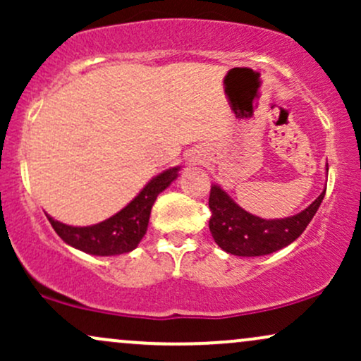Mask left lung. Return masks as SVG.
<instances>
[{
    "mask_svg": "<svg viewBox=\"0 0 361 361\" xmlns=\"http://www.w3.org/2000/svg\"><path fill=\"white\" fill-rule=\"evenodd\" d=\"M327 169V168H326ZM326 188L302 212L285 219H261L239 207L219 185L210 188L209 229L224 251L235 256H264L295 241L316 215Z\"/></svg>",
    "mask_w": 361,
    "mask_h": 361,
    "instance_id": "1",
    "label": "left lung"
}]
</instances>
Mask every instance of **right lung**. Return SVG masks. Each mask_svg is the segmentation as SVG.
Masks as SVG:
<instances>
[{"instance_id": "add662e5", "label": "right lung", "mask_w": 361, "mask_h": 361, "mask_svg": "<svg viewBox=\"0 0 361 361\" xmlns=\"http://www.w3.org/2000/svg\"><path fill=\"white\" fill-rule=\"evenodd\" d=\"M178 171H180V166L159 173L140 190L130 204L111 215L110 219L94 226L74 227L56 221L51 215H45L62 241L82 252L94 256H115L130 252L137 247L140 239L146 234L151 209L157 195L164 192L176 180Z\"/></svg>"}]
</instances>
